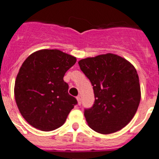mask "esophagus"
Masks as SVG:
<instances>
[{
    "mask_svg": "<svg viewBox=\"0 0 159 159\" xmlns=\"http://www.w3.org/2000/svg\"><path fill=\"white\" fill-rule=\"evenodd\" d=\"M77 104H81V102H82V100H81V96L80 95H78V96H77Z\"/></svg>",
    "mask_w": 159,
    "mask_h": 159,
    "instance_id": "1",
    "label": "esophagus"
}]
</instances>
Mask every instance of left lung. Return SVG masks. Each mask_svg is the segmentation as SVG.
Segmentation results:
<instances>
[{
    "label": "left lung",
    "instance_id": "8db88e82",
    "mask_svg": "<svg viewBox=\"0 0 159 159\" xmlns=\"http://www.w3.org/2000/svg\"><path fill=\"white\" fill-rule=\"evenodd\" d=\"M78 64L95 94L93 106L84 112L88 126L100 134L120 131L131 122L140 104V86L135 67L111 53L82 59Z\"/></svg>",
    "mask_w": 159,
    "mask_h": 159
}]
</instances>
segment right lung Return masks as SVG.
Segmentation results:
<instances>
[{
  "label": "right lung",
  "mask_w": 159,
  "mask_h": 159,
  "mask_svg": "<svg viewBox=\"0 0 159 159\" xmlns=\"http://www.w3.org/2000/svg\"><path fill=\"white\" fill-rule=\"evenodd\" d=\"M77 59L59 50H37L20 67L15 98L21 115L35 128L50 131L64 124L77 101L64 81Z\"/></svg>",
  "instance_id": "add662e5"
}]
</instances>
